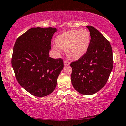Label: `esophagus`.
Masks as SVG:
<instances>
[{
	"label": "esophagus",
	"instance_id": "1",
	"mask_svg": "<svg viewBox=\"0 0 126 126\" xmlns=\"http://www.w3.org/2000/svg\"><path fill=\"white\" fill-rule=\"evenodd\" d=\"M63 63H64V65L65 66H67V65H70V62H69L68 61L65 60Z\"/></svg>",
	"mask_w": 126,
	"mask_h": 126
}]
</instances>
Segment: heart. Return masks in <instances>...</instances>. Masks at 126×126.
I'll list each match as a JSON object with an SVG mask.
<instances>
[{
    "mask_svg": "<svg viewBox=\"0 0 126 126\" xmlns=\"http://www.w3.org/2000/svg\"><path fill=\"white\" fill-rule=\"evenodd\" d=\"M58 46H53L57 51L66 50L69 58L78 60L87 52L90 45V33L85 29L70 30L60 34L55 40Z\"/></svg>",
    "mask_w": 126,
    "mask_h": 126,
    "instance_id": "heart-1",
    "label": "heart"
}]
</instances>
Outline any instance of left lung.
<instances>
[{"mask_svg": "<svg viewBox=\"0 0 126 126\" xmlns=\"http://www.w3.org/2000/svg\"><path fill=\"white\" fill-rule=\"evenodd\" d=\"M90 42L87 52L70 66L71 83L74 89L83 95H92L106 85L113 67L112 46L95 28L87 26Z\"/></svg>", "mask_w": 126, "mask_h": 126, "instance_id": "8db88e82", "label": "left lung"}]
</instances>
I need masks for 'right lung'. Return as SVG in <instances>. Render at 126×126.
Masks as SVG:
<instances>
[{
	"label": "right lung",
	"mask_w": 126,
	"mask_h": 126,
	"mask_svg": "<svg viewBox=\"0 0 126 126\" xmlns=\"http://www.w3.org/2000/svg\"><path fill=\"white\" fill-rule=\"evenodd\" d=\"M57 29L31 28L13 47L12 66L18 82L30 94L44 97L52 93L63 68L61 59L49 57L51 39Z\"/></svg>",
	"instance_id": "right-lung-1"
}]
</instances>
